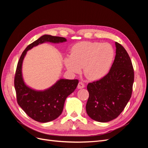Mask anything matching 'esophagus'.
<instances>
[{"label":"esophagus","instance_id":"34e87169","mask_svg":"<svg viewBox=\"0 0 148 148\" xmlns=\"http://www.w3.org/2000/svg\"><path fill=\"white\" fill-rule=\"evenodd\" d=\"M77 87H78V89H82V88H84L85 87L84 83L83 82H79L78 84V86Z\"/></svg>","mask_w":148,"mask_h":148}]
</instances>
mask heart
I'll return each instance as SVG.
<instances>
[{"label": "heart", "mask_w": 148, "mask_h": 148, "mask_svg": "<svg viewBox=\"0 0 148 148\" xmlns=\"http://www.w3.org/2000/svg\"><path fill=\"white\" fill-rule=\"evenodd\" d=\"M114 56V50L109 44L80 42L71 47L70 57L65 58V64L67 69L76 73L83 68L87 78L98 80L109 72Z\"/></svg>", "instance_id": "heart-1"}]
</instances>
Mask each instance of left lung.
I'll list each match as a JSON object with an SVG mask.
<instances>
[{"label": "left lung", "instance_id": "left-lung-1", "mask_svg": "<svg viewBox=\"0 0 148 148\" xmlns=\"http://www.w3.org/2000/svg\"><path fill=\"white\" fill-rule=\"evenodd\" d=\"M116 55L109 72L96 82L88 83L86 110L89 117L99 122L117 118L132 96L134 70L125 48L115 42Z\"/></svg>", "mask_w": 148, "mask_h": 148}]
</instances>
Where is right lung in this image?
Wrapping results in <instances>:
<instances>
[{"label":"right lung","mask_w":148,"mask_h":148,"mask_svg":"<svg viewBox=\"0 0 148 148\" xmlns=\"http://www.w3.org/2000/svg\"><path fill=\"white\" fill-rule=\"evenodd\" d=\"M63 37L45 34L28 45L18 62L14 85L18 105L29 117L39 122L46 123L59 117L63 111L66 98L77 88L78 79H60L44 91H36L25 84L22 77V64L29 49L46 42L59 43L66 42Z\"/></svg>","instance_id":"add662e5"}]
</instances>
